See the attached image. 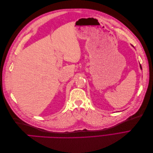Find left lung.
I'll use <instances>...</instances> for the list:
<instances>
[{
  "mask_svg": "<svg viewBox=\"0 0 153 153\" xmlns=\"http://www.w3.org/2000/svg\"><path fill=\"white\" fill-rule=\"evenodd\" d=\"M140 68H141V69H142V66H141V65H140Z\"/></svg>",
  "mask_w": 153,
  "mask_h": 153,
  "instance_id": "1",
  "label": "left lung"
}]
</instances>
